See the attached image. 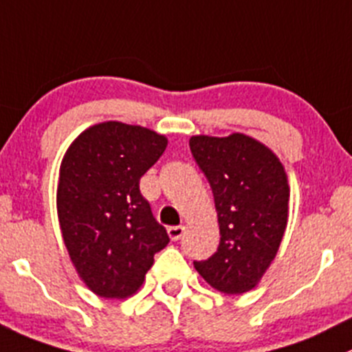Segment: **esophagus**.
<instances>
[{
    "instance_id": "34e87169",
    "label": "esophagus",
    "mask_w": 352,
    "mask_h": 352,
    "mask_svg": "<svg viewBox=\"0 0 352 352\" xmlns=\"http://www.w3.org/2000/svg\"><path fill=\"white\" fill-rule=\"evenodd\" d=\"M184 234H186V227H182V225H177V227H168V235L172 241H180V239L184 237Z\"/></svg>"
}]
</instances>
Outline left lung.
I'll return each mask as SVG.
<instances>
[{
  "label": "left lung",
  "mask_w": 352,
  "mask_h": 352,
  "mask_svg": "<svg viewBox=\"0 0 352 352\" xmlns=\"http://www.w3.org/2000/svg\"><path fill=\"white\" fill-rule=\"evenodd\" d=\"M189 146L213 190L220 225L217 252L194 261V268L225 294L251 291L274 261L287 227L284 166L267 146L244 134L194 135Z\"/></svg>",
  "instance_id": "8db88e82"
}]
</instances>
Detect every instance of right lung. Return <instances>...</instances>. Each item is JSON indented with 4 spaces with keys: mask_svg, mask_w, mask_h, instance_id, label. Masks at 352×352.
Wrapping results in <instances>:
<instances>
[{
    "mask_svg": "<svg viewBox=\"0 0 352 352\" xmlns=\"http://www.w3.org/2000/svg\"><path fill=\"white\" fill-rule=\"evenodd\" d=\"M166 144L149 129L104 122L65 153L56 192L61 235L78 277L101 298L134 294L170 242L139 190Z\"/></svg>",
    "mask_w": 352,
    "mask_h": 352,
    "instance_id": "1",
    "label": "right lung"
}]
</instances>
